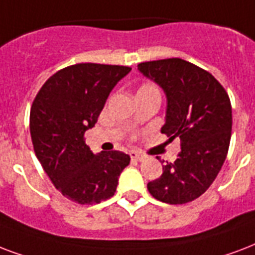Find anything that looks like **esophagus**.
Here are the masks:
<instances>
[{"label": "esophagus", "mask_w": 255, "mask_h": 255, "mask_svg": "<svg viewBox=\"0 0 255 255\" xmlns=\"http://www.w3.org/2000/svg\"><path fill=\"white\" fill-rule=\"evenodd\" d=\"M129 156H131L132 160H136V162H143L145 159L144 155H141V153H137L135 152V151H132V152H129Z\"/></svg>", "instance_id": "1"}]
</instances>
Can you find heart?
<instances>
[{
    "instance_id": "obj_1",
    "label": "heart",
    "mask_w": 255,
    "mask_h": 255,
    "mask_svg": "<svg viewBox=\"0 0 255 255\" xmlns=\"http://www.w3.org/2000/svg\"><path fill=\"white\" fill-rule=\"evenodd\" d=\"M148 91H158V88L155 87L153 84H149V83H145V84H143L140 87V88L137 89V93L140 92H148Z\"/></svg>"
}]
</instances>
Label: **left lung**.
Instances as JSON below:
<instances>
[{
  "label": "left lung",
  "mask_w": 255,
  "mask_h": 255,
  "mask_svg": "<svg viewBox=\"0 0 255 255\" xmlns=\"http://www.w3.org/2000/svg\"><path fill=\"white\" fill-rule=\"evenodd\" d=\"M137 69L166 93L162 133L182 143L176 160L167 162L147 188L170 205L194 201L211 186L226 159L233 126L229 95L211 73L182 58L147 61Z\"/></svg>",
  "instance_id": "8db88e82"
}]
</instances>
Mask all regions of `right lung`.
Listing matches in <instances>:
<instances>
[{"mask_svg":"<svg viewBox=\"0 0 255 255\" xmlns=\"http://www.w3.org/2000/svg\"><path fill=\"white\" fill-rule=\"evenodd\" d=\"M129 71L122 65H71L50 76L33 102L29 127L37 159L54 187L76 203L93 205L112 197L129 164L127 153L95 155L84 140L111 91Z\"/></svg>","mask_w":255,"mask_h":255,"instance_id":"right-lung-1","label":"right lung"}]
</instances>
